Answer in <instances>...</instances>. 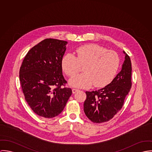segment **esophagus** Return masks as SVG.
<instances>
[{
    "label": "esophagus",
    "instance_id": "34e87169",
    "mask_svg": "<svg viewBox=\"0 0 152 152\" xmlns=\"http://www.w3.org/2000/svg\"><path fill=\"white\" fill-rule=\"evenodd\" d=\"M79 91V90L78 89H75V88H73L72 89V93H73V94H75V93H76L77 91Z\"/></svg>",
    "mask_w": 152,
    "mask_h": 152
}]
</instances>
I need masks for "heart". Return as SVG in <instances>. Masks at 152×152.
I'll list each match as a JSON object with an SVG mask.
<instances>
[{
  "label": "heart",
  "instance_id": "b5f03b06",
  "mask_svg": "<svg viewBox=\"0 0 152 152\" xmlns=\"http://www.w3.org/2000/svg\"><path fill=\"white\" fill-rule=\"evenodd\" d=\"M77 58L72 53L65 55L62 61V69L69 76H73L84 66V73L69 80L70 86L77 88L104 87L110 83L119 66V57L113 51H107L97 44H88L76 50Z\"/></svg>",
  "mask_w": 152,
  "mask_h": 152
}]
</instances>
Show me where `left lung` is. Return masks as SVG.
<instances>
[{"instance_id": "8db88e82", "label": "left lung", "mask_w": 152, "mask_h": 152, "mask_svg": "<svg viewBox=\"0 0 152 152\" xmlns=\"http://www.w3.org/2000/svg\"><path fill=\"white\" fill-rule=\"evenodd\" d=\"M125 55L121 70L110 84L104 88L86 91L84 112L90 121L100 124L111 119L122 108L132 86V65L129 56Z\"/></svg>"}]
</instances>
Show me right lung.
Wrapping results in <instances>:
<instances>
[{"label":"right lung","instance_id":"right-lung-1","mask_svg":"<svg viewBox=\"0 0 152 152\" xmlns=\"http://www.w3.org/2000/svg\"><path fill=\"white\" fill-rule=\"evenodd\" d=\"M67 41L44 39L26 55L19 72L25 100L38 115L53 118L64 110L72 91L62 75Z\"/></svg>","mask_w":152,"mask_h":152}]
</instances>
